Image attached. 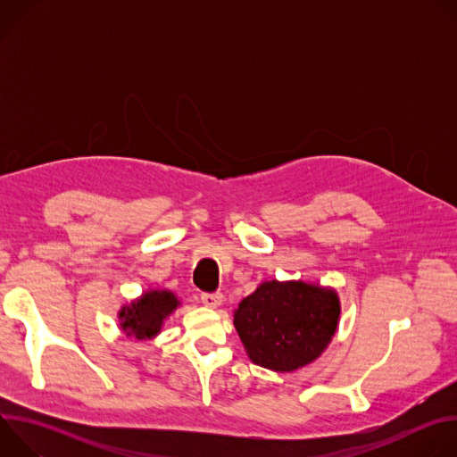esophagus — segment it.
<instances>
[{"instance_id":"34e87169","label":"esophagus","mask_w":457,"mask_h":457,"mask_svg":"<svg viewBox=\"0 0 457 457\" xmlns=\"http://www.w3.org/2000/svg\"><path fill=\"white\" fill-rule=\"evenodd\" d=\"M201 300H203V303H204L206 307H210V309H217V307H220V305H222L224 296H222L220 293H204V295L201 296Z\"/></svg>"}]
</instances>
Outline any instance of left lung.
Listing matches in <instances>:
<instances>
[{
  "label": "left lung",
  "mask_w": 457,
  "mask_h": 457,
  "mask_svg": "<svg viewBox=\"0 0 457 457\" xmlns=\"http://www.w3.org/2000/svg\"><path fill=\"white\" fill-rule=\"evenodd\" d=\"M340 314V296L333 287L266 280L233 311V325L254 365L293 372L328 349Z\"/></svg>",
  "instance_id": "left-lung-1"
}]
</instances>
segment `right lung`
Here are the masks:
<instances>
[{
	"label": "right lung",
	"instance_id": "right-lung-1",
	"mask_svg": "<svg viewBox=\"0 0 457 457\" xmlns=\"http://www.w3.org/2000/svg\"><path fill=\"white\" fill-rule=\"evenodd\" d=\"M180 307V300L170 289H148L124 303L119 312V329L136 340H154L161 335L164 321Z\"/></svg>",
	"mask_w": 457,
	"mask_h": 457
}]
</instances>
